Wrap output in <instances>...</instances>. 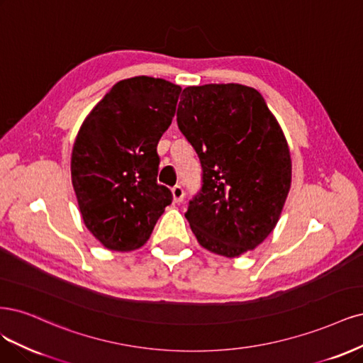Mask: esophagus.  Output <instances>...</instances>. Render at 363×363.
<instances>
[{"label":"esophagus","mask_w":363,"mask_h":363,"mask_svg":"<svg viewBox=\"0 0 363 363\" xmlns=\"http://www.w3.org/2000/svg\"><path fill=\"white\" fill-rule=\"evenodd\" d=\"M172 193H173V201L177 202V203H179V202L184 201L185 193H184V189H182L181 185H174L173 189H172Z\"/></svg>","instance_id":"34e87169"}]
</instances>
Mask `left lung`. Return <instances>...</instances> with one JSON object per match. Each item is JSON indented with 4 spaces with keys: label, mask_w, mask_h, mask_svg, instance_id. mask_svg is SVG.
Returning <instances> with one entry per match:
<instances>
[{
    "label": "left lung",
    "mask_w": 363,
    "mask_h": 363,
    "mask_svg": "<svg viewBox=\"0 0 363 363\" xmlns=\"http://www.w3.org/2000/svg\"><path fill=\"white\" fill-rule=\"evenodd\" d=\"M181 133L202 166V186L185 213L197 241L235 258L274 229L291 185L286 138L258 90L241 84L186 87Z\"/></svg>",
    "instance_id": "8db88e82"
}]
</instances>
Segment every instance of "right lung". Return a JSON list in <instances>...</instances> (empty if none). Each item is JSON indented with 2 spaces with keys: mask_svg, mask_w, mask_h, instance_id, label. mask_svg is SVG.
I'll list each match as a JSON object with an SVG mask.
<instances>
[{
  "mask_svg": "<svg viewBox=\"0 0 363 363\" xmlns=\"http://www.w3.org/2000/svg\"><path fill=\"white\" fill-rule=\"evenodd\" d=\"M179 93V86L161 78L119 81L79 128L72 185L84 225L110 250L142 247L173 201L157 182V146Z\"/></svg>",
  "mask_w": 363,
  "mask_h": 363,
  "instance_id": "add662e5",
  "label": "right lung"
}]
</instances>
